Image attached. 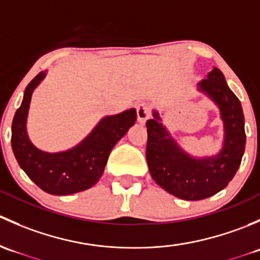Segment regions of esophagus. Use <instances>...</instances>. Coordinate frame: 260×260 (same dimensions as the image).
<instances>
[{
  "label": "esophagus",
  "instance_id": "obj_1",
  "mask_svg": "<svg viewBox=\"0 0 260 260\" xmlns=\"http://www.w3.org/2000/svg\"><path fill=\"white\" fill-rule=\"evenodd\" d=\"M151 115V108L147 103H140L137 106V117H138V122L141 124H145L147 122V119Z\"/></svg>",
  "mask_w": 260,
  "mask_h": 260
}]
</instances>
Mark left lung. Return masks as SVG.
I'll list each match as a JSON object with an SVG mask.
<instances>
[{
    "label": "left lung",
    "mask_w": 260,
    "mask_h": 260,
    "mask_svg": "<svg viewBox=\"0 0 260 260\" xmlns=\"http://www.w3.org/2000/svg\"><path fill=\"white\" fill-rule=\"evenodd\" d=\"M198 90L214 102L222 122L221 148L215 154L192 156L179 145L153 109L147 120L146 157L149 174L165 191L187 201L210 198L233 180L245 151L244 114L240 101L217 68L199 81Z\"/></svg>",
    "instance_id": "1"
}]
</instances>
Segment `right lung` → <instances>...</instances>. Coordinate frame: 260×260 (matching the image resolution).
<instances>
[{
	"label": "right lung",
	"mask_w": 260,
	"mask_h": 260,
	"mask_svg": "<svg viewBox=\"0 0 260 260\" xmlns=\"http://www.w3.org/2000/svg\"><path fill=\"white\" fill-rule=\"evenodd\" d=\"M48 70L30 81L22 103L12 120L11 145L18 165L28 179L50 195H72L88 190L103 175L113 147L137 119L135 108L106 115L78 145L65 151L46 152L38 148L27 133V117L34 90L45 79Z\"/></svg>",
	"instance_id": "obj_1"
}]
</instances>
